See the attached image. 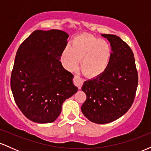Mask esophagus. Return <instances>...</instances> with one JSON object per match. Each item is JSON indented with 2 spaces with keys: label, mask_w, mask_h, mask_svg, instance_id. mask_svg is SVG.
<instances>
[{
  "label": "esophagus",
  "mask_w": 151,
  "mask_h": 151,
  "mask_svg": "<svg viewBox=\"0 0 151 151\" xmlns=\"http://www.w3.org/2000/svg\"><path fill=\"white\" fill-rule=\"evenodd\" d=\"M74 84L77 86L78 89H80L81 88V86H82L83 84V80L78 77V76L75 75L74 77Z\"/></svg>",
  "instance_id": "esophagus-1"
}]
</instances>
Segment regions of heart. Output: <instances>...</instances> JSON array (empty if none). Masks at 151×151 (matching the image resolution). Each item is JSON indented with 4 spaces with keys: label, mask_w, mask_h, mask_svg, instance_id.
<instances>
[{
    "label": "heart",
    "mask_w": 151,
    "mask_h": 151,
    "mask_svg": "<svg viewBox=\"0 0 151 151\" xmlns=\"http://www.w3.org/2000/svg\"><path fill=\"white\" fill-rule=\"evenodd\" d=\"M112 55L111 45L104 40L89 34L76 37L64 50L62 61L67 70H75L80 61V68L88 77L102 74L109 67Z\"/></svg>",
    "instance_id": "heart-1"
}]
</instances>
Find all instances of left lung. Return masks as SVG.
I'll return each mask as SVG.
<instances>
[{
    "mask_svg": "<svg viewBox=\"0 0 151 151\" xmlns=\"http://www.w3.org/2000/svg\"><path fill=\"white\" fill-rule=\"evenodd\" d=\"M101 35L111 43V62L103 74L84 81L81 87L86 95L81 111L90 121L99 124L112 122L129 111L138 82L131 47L115 35Z\"/></svg>",
    "mask_w": 151,
    "mask_h": 151,
    "instance_id": "left-lung-1",
    "label": "left lung"
}]
</instances>
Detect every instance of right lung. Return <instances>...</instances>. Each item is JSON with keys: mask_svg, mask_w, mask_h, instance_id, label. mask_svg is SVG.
<instances>
[{"mask_svg": "<svg viewBox=\"0 0 151 151\" xmlns=\"http://www.w3.org/2000/svg\"><path fill=\"white\" fill-rule=\"evenodd\" d=\"M68 37L62 30H35L17 51L10 86L19 109L33 122L55 121L63 102L77 91L73 74L60 61Z\"/></svg>", "mask_w": 151, "mask_h": 151, "instance_id": "right-lung-1", "label": "right lung"}]
</instances>
